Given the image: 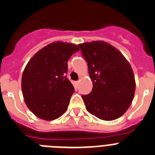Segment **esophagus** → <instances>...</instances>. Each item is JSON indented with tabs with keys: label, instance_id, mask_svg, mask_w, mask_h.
<instances>
[{
	"label": "esophagus",
	"instance_id": "34e87169",
	"mask_svg": "<svg viewBox=\"0 0 155 155\" xmlns=\"http://www.w3.org/2000/svg\"><path fill=\"white\" fill-rule=\"evenodd\" d=\"M79 81H76V86H78V85H79Z\"/></svg>",
	"mask_w": 155,
	"mask_h": 155
}]
</instances>
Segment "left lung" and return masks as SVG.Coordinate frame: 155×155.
Instances as JSON below:
<instances>
[{
  "label": "left lung",
  "instance_id": "left-lung-1",
  "mask_svg": "<svg viewBox=\"0 0 155 155\" xmlns=\"http://www.w3.org/2000/svg\"><path fill=\"white\" fill-rule=\"evenodd\" d=\"M92 81L91 93L82 95L87 110L103 120L120 117L130 107L136 90L133 69L120 51L103 41L79 44Z\"/></svg>",
  "mask_w": 155,
  "mask_h": 155
}]
</instances>
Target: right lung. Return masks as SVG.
Returning a JSON list of instances; mask_svg holds the SVG:
<instances>
[{
    "label": "right lung",
    "instance_id": "1",
    "mask_svg": "<svg viewBox=\"0 0 155 155\" xmlns=\"http://www.w3.org/2000/svg\"><path fill=\"white\" fill-rule=\"evenodd\" d=\"M79 51L74 44L54 41L38 51L25 66L22 95L28 109L40 119L53 120L67 110L75 91L66 76L67 62Z\"/></svg>",
    "mask_w": 155,
    "mask_h": 155
}]
</instances>
